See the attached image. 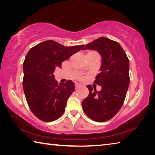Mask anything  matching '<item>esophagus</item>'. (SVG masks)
<instances>
[{"label": "esophagus", "instance_id": "obj_1", "mask_svg": "<svg viewBox=\"0 0 155 155\" xmlns=\"http://www.w3.org/2000/svg\"><path fill=\"white\" fill-rule=\"evenodd\" d=\"M80 87H81V85H80V84H78V83H76L75 84V87L77 88V89L79 88Z\"/></svg>", "mask_w": 155, "mask_h": 155}]
</instances>
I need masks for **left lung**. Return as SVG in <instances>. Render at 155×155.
Returning a JSON list of instances; mask_svg holds the SVG:
<instances>
[{
    "label": "left lung",
    "mask_w": 155,
    "mask_h": 155,
    "mask_svg": "<svg viewBox=\"0 0 155 155\" xmlns=\"http://www.w3.org/2000/svg\"><path fill=\"white\" fill-rule=\"evenodd\" d=\"M94 50L102 57L101 72L94 83L102 90L87 86L89 95L82 102L83 109L94 121L103 122L111 119L121 109L130 83L129 60L117 41L101 37L87 44L83 50Z\"/></svg>",
    "instance_id": "1"
}]
</instances>
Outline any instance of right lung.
Returning <instances> with one entry per match:
<instances>
[{
	"label": "right lung",
	"mask_w": 155,
	"mask_h": 155,
	"mask_svg": "<svg viewBox=\"0 0 155 155\" xmlns=\"http://www.w3.org/2000/svg\"><path fill=\"white\" fill-rule=\"evenodd\" d=\"M84 45L64 46L47 40L31 48L23 64V89L31 111L44 122L54 121L65 111L67 101L74 90L72 81L54 80L56 67L79 51Z\"/></svg>",
	"instance_id": "add662e5"
}]
</instances>
